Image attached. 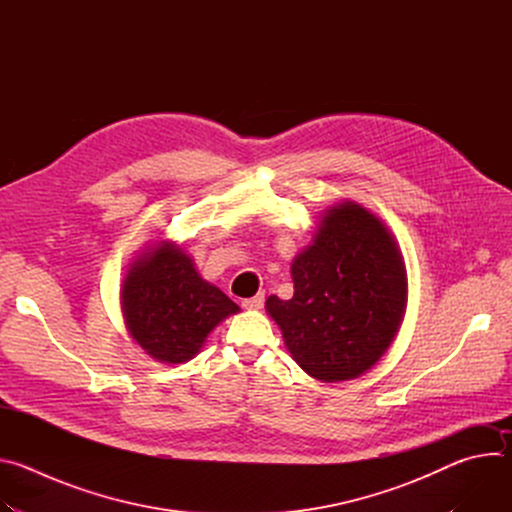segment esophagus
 Returning a JSON list of instances; mask_svg holds the SVG:
<instances>
[{
  "label": "esophagus",
  "mask_w": 512,
  "mask_h": 512,
  "mask_svg": "<svg viewBox=\"0 0 512 512\" xmlns=\"http://www.w3.org/2000/svg\"><path fill=\"white\" fill-rule=\"evenodd\" d=\"M263 304H265V294H263V291H261V294H257V296H253V298H247V300L243 302V306H245L247 310H261Z\"/></svg>",
  "instance_id": "1"
}]
</instances>
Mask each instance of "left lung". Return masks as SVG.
<instances>
[{"instance_id":"8db88e82","label":"left lung","mask_w":512,"mask_h":512,"mask_svg":"<svg viewBox=\"0 0 512 512\" xmlns=\"http://www.w3.org/2000/svg\"><path fill=\"white\" fill-rule=\"evenodd\" d=\"M294 298L265 308L289 354L322 383L367 373L393 342L407 306V271L381 218L356 202L326 210L291 263Z\"/></svg>"}]
</instances>
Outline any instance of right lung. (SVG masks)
<instances>
[{"instance_id":"1","label":"right lung","mask_w":512,"mask_h":512,"mask_svg":"<svg viewBox=\"0 0 512 512\" xmlns=\"http://www.w3.org/2000/svg\"><path fill=\"white\" fill-rule=\"evenodd\" d=\"M121 306L131 338L152 358L178 364L194 358L206 336L239 306L204 281L192 259L162 241L129 267Z\"/></svg>"}]
</instances>
